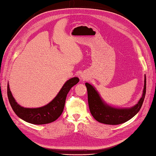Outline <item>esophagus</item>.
Returning <instances> with one entry per match:
<instances>
[{
    "label": "esophagus",
    "mask_w": 156,
    "mask_h": 156,
    "mask_svg": "<svg viewBox=\"0 0 156 156\" xmlns=\"http://www.w3.org/2000/svg\"><path fill=\"white\" fill-rule=\"evenodd\" d=\"M81 79H82V80H85V79H84V77H83V76H81Z\"/></svg>",
    "instance_id": "obj_1"
}]
</instances>
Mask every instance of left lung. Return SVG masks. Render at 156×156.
<instances>
[{
  "label": "left lung",
  "instance_id": "8db88e82",
  "mask_svg": "<svg viewBox=\"0 0 156 156\" xmlns=\"http://www.w3.org/2000/svg\"><path fill=\"white\" fill-rule=\"evenodd\" d=\"M88 101L91 114L98 122L106 125H119L133 118L143 105L146 94V76H144L143 93L139 101L130 108H116L105 103L94 86L86 83Z\"/></svg>",
  "mask_w": 156,
  "mask_h": 156
}]
</instances>
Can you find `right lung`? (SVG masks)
I'll return each mask as SVG.
<instances>
[{
    "instance_id": "add662e5",
    "label": "right lung",
    "mask_w": 156,
    "mask_h": 156,
    "mask_svg": "<svg viewBox=\"0 0 156 156\" xmlns=\"http://www.w3.org/2000/svg\"><path fill=\"white\" fill-rule=\"evenodd\" d=\"M80 80L78 77H73L64 83L59 93L53 100L47 105L37 108H27L22 107L16 101L10 91L9 82L7 84L8 99L13 110L19 118L24 121L35 125H44L50 123L55 121L64 110L67 94L73 86L76 85Z\"/></svg>"
}]
</instances>
